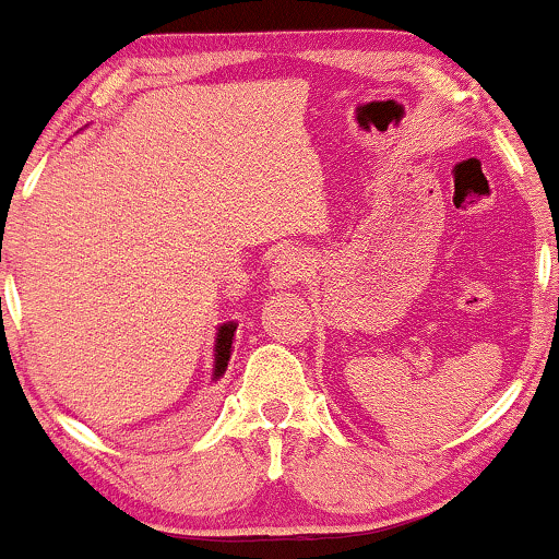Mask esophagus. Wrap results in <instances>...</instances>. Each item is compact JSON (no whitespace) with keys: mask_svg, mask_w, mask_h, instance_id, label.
Listing matches in <instances>:
<instances>
[{"mask_svg":"<svg viewBox=\"0 0 559 559\" xmlns=\"http://www.w3.org/2000/svg\"><path fill=\"white\" fill-rule=\"evenodd\" d=\"M306 270H308V264L302 262L297 253H285V257H280L272 266V285L274 287H293L302 277H306Z\"/></svg>","mask_w":559,"mask_h":559,"instance_id":"1","label":"esophagus"}]
</instances>
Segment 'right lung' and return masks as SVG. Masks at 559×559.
<instances>
[{"instance_id": "1", "label": "right lung", "mask_w": 559, "mask_h": 559, "mask_svg": "<svg viewBox=\"0 0 559 559\" xmlns=\"http://www.w3.org/2000/svg\"><path fill=\"white\" fill-rule=\"evenodd\" d=\"M234 331H236L234 323L221 325V331H217V344H215V377H221L223 372H226L228 359H230V346H234Z\"/></svg>"}]
</instances>
